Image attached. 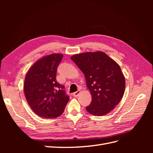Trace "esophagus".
Listing matches in <instances>:
<instances>
[{"instance_id":"1","label":"esophagus","mask_w":153,"mask_h":153,"mask_svg":"<svg viewBox=\"0 0 153 153\" xmlns=\"http://www.w3.org/2000/svg\"><path fill=\"white\" fill-rule=\"evenodd\" d=\"M80 92H81L80 90H78L77 91H76V92H73V96H74V97H77L78 95L80 94Z\"/></svg>"}]
</instances>
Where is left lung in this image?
I'll return each mask as SVG.
<instances>
[{
  "label": "left lung",
  "instance_id": "left-lung-1",
  "mask_svg": "<svg viewBox=\"0 0 153 153\" xmlns=\"http://www.w3.org/2000/svg\"><path fill=\"white\" fill-rule=\"evenodd\" d=\"M71 59L85 75L92 96L87 112L96 116L109 113L124 93L125 78L119 64L103 52L75 54Z\"/></svg>",
  "mask_w": 153,
  "mask_h": 153
}]
</instances>
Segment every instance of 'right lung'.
<instances>
[{"label":"right lung","mask_w":153,"mask_h":153,"mask_svg":"<svg viewBox=\"0 0 153 153\" xmlns=\"http://www.w3.org/2000/svg\"><path fill=\"white\" fill-rule=\"evenodd\" d=\"M62 57L61 53L45 56L30 67L25 76L26 100L34 112L41 117L60 116L69 101L64 86L56 80L57 69Z\"/></svg>","instance_id":"right-lung-1"}]
</instances>
